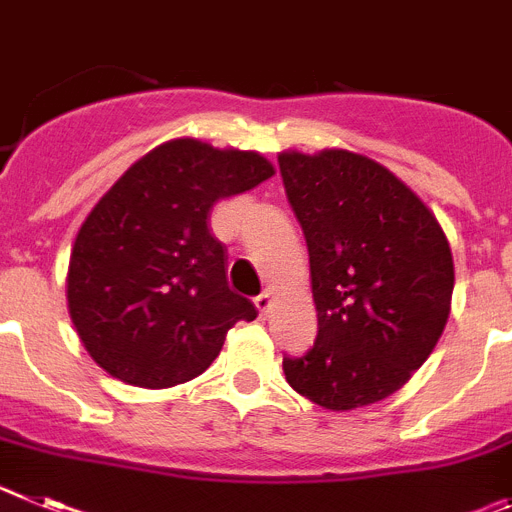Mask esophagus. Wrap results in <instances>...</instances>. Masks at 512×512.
I'll return each mask as SVG.
<instances>
[{
  "label": "esophagus",
  "instance_id": "obj_1",
  "mask_svg": "<svg viewBox=\"0 0 512 512\" xmlns=\"http://www.w3.org/2000/svg\"><path fill=\"white\" fill-rule=\"evenodd\" d=\"M255 306H257V311L265 316V313L270 311V306H273V293H270V290H262L260 296L255 298Z\"/></svg>",
  "mask_w": 512,
  "mask_h": 512
}]
</instances>
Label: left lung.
Masks as SVG:
<instances>
[{
  "label": "left lung",
  "mask_w": 512,
  "mask_h": 512,
  "mask_svg": "<svg viewBox=\"0 0 512 512\" xmlns=\"http://www.w3.org/2000/svg\"><path fill=\"white\" fill-rule=\"evenodd\" d=\"M303 229L319 334L285 380L329 411L388 398L449 319L454 262L436 216L380 163L347 150L278 155Z\"/></svg>",
  "instance_id": "left-lung-1"
}]
</instances>
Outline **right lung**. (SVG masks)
Here are the masks:
<instances>
[{
  "label": "right lung",
  "instance_id": "right-lung-1",
  "mask_svg": "<svg viewBox=\"0 0 512 512\" xmlns=\"http://www.w3.org/2000/svg\"><path fill=\"white\" fill-rule=\"evenodd\" d=\"M273 173L257 153L173 140L109 188L68 265V311L96 365L137 388H173L255 319V303L229 288L209 211Z\"/></svg>",
  "mask_w": 512,
  "mask_h": 512
}]
</instances>
